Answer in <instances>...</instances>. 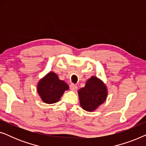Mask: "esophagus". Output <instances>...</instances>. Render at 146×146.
Here are the masks:
<instances>
[{
	"label": "esophagus",
	"instance_id": "obj_1",
	"mask_svg": "<svg viewBox=\"0 0 146 146\" xmlns=\"http://www.w3.org/2000/svg\"><path fill=\"white\" fill-rule=\"evenodd\" d=\"M70 89L72 91H76L78 90V87L74 85V84H71L70 86Z\"/></svg>",
	"mask_w": 146,
	"mask_h": 146
}]
</instances>
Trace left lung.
Returning a JSON list of instances; mask_svg holds the SVG:
<instances>
[{"label": "left lung", "instance_id": "8db88e82", "mask_svg": "<svg viewBox=\"0 0 146 146\" xmlns=\"http://www.w3.org/2000/svg\"><path fill=\"white\" fill-rule=\"evenodd\" d=\"M108 89L104 82L96 76H92L85 86L78 90L81 107L86 111H93L106 101Z\"/></svg>", "mask_w": 146, "mask_h": 146}]
</instances>
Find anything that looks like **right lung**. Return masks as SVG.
<instances>
[{"instance_id": "add662e5", "label": "right lung", "mask_w": 146, "mask_h": 146, "mask_svg": "<svg viewBox=\"0 0 146 146\" xmlns=\"http://www.w3.org/2000/svg\"><path fill=\"white\" fill-rule=\"evenodd\" d=\"M69 89L65 82L59 79L56 74L50 72L37 84V92L42 100L46 104H54L60 100L66 90Z\"/></svg>"}]
</instances>
